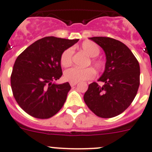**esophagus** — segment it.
Here are the masks:
<instances>
[{"label":"esophagus","instance_id":"1","mask_svg":"<svg viewBox=\"0 0 152 152\" xmlns=\"http://www.w3.org/2000/svg\"><path fill=\"white\" fill-rule=\"evenodd\" d=\"M69 84H70L71 87H74V86L77 84V83H70Z\"/></svg>","mask_w":152,"mask_h":152}]
</instances>
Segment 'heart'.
<instances>
[{"label":"heart","instance_id":"heart-1","mask_svg":"<svg viewBox=\"0 0 152 152\" xmlns=\"http://www.w3.org/2000/svg\"><path fill=\"white\" fill-rule=\"evenodd\" d=\"M82 49L84 50L86 54L91 58L90 59L89 64H91L94 67L98 70H102L104 67L103 61L98 58L101 52V49L99 46L95 44V42L91 41H87L82 44ZM73 49L72 48H69L64 50L61 55V64L64 67H67L72 64L73 62ZM64 79L66 81L70 83H79V82L90 80L95 77V73L94 69L91 67L88 68H78L72 67L66 69L64 72Z\"/></svg>","mask_w":152,"mask_h":152}]
</instances>
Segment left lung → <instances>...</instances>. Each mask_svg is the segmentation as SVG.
Listing matches in <instances>:
<instances>
[{
    "label": "left lung",
    "mask_w": 152,
    "mask_h": 152,
    "mask_svg": "<svg viewBox=\"0 0 152 152\" xmlns=\"http://www.w3.org/2000/svg\"><path fill=\"white\" fill-rule=\"evenodd\" d=\"M106 54L105 70L97 83L88 86L84 101L98 117L111 118L131 104L140 84V67L137 59L126 45L109 37H92Z\"/></svg>",
    "instance_id": "8db88e82"
}]
</instances>
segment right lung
<instances>
[{
    "label": "right lung",
    "instance_id": "add662e5",
    "mask_svg": "<svg viewBox=\"0 0 152 152\" xmlns=\"http://www.w3.org/2000/svg\"><path fill=\"white\" fill-rule=\"evenodd\" d=\"M79 39L45 37L28 46L17 57L10 84L17 104L26 113L38 119L55 115L66 102L69 83H52L63 75L61 55Z\"/></svg>",
    "mask_w": 152,
    "mask_h": 152
}]
</instances>
